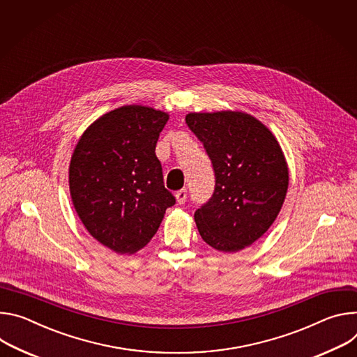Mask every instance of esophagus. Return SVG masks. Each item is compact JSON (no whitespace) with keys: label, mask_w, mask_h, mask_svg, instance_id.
Here are the masks:
<instances>
[{"label":"esophagus","mask_w":357,"mask_h":357,"mask_svg":"<svg viewBox=\"0 0 357 357\" xmlns=\"http://www.w3.org/2000/svg\"><path fill=\"white\" fill-rule=\"evenodd\" d=\"M185 199H187V190L185 188H181L180 191L176 192V202L178 204H183L185 202Z\"/></svg>","instance_id":"esophagus-1"}]
</instances>
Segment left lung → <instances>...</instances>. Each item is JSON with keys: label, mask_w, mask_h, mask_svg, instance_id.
I'll use <instances>...</instances> for the list:
<instances>
[{"label": "left lung", "mask_w": 357, "mask_h": 357, "mask_svg": "<svg viewBox=\"0 0 357 357\" xmlns=\"http://www.w3.org/2000/svg\"><path fill=\"white\" fill-rule=\"evenodd\" d=\"M185 122L215 173L214 194L195 211V225L214 250L238 252L261 238L284 206L289 170L282 147L245 112H191Z\"/></svg>", "instance_id": "1"}]
</instances>
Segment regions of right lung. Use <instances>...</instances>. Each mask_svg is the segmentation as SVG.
<instances>
[{
  "label": "right lung",
  "mask_w": 357,
  "mask_h": 357,
  "mask_svg": "<svg viewBox=\"0 0 357 357\" xmlns=\"http://www.w3.org/2000/svg\"><path fill=\"white\" fill-rule=\"evenodd\" d=\"M169 113L125 105L79 137L69 163V191L88 232L116 254L144 248L176 200L165 188L155 143Z\"/></svg>",
  "instance_id": "add662e5"
}]
</instances>
